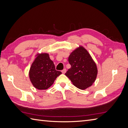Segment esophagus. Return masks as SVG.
I'll list each match as a JSON object with an SVG mask.
<instances>
[{
	"label": "esophagus",
	"instance_id": "34e87169",
	"mask_svg": "<svg viewBox=\"0 0 128 128\" xmlns=\"http://www.w3.org/2000/svg\"><path fill=\"white\" fill-rule=\"evenodd\" d=\"M62 74H65V73L66 72V69H64L63 70H62Z\"/></svg>",
	"mask_w": 128,
	"mask_h": 128
}]
</instances>
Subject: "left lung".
Masks as SVG:
<instances>
[{"instance_id":"obj_1","label":"left lung","mask_w":128,"mask_h":128,"mask_svg":"<svg viewBox=\"0 0 128 128\" xmlns=\"http://www.w3.org/2000/svg\"><path fill=\"white\" fill-rule=\"evenodd\" d=\"M71 68L66 75L77 88L85 90L91 86L97 75L96 64L86 49L82 46L76 49L68 58Z\"/></svg>"}]
</instances>
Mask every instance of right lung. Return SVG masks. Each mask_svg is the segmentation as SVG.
Segmentation results:
<instances>
[{"label":"right lung","instance_id":"right-lung-1","mask_svg":"<svg viewBox=\"0 0 128 128\" xmlns=\"http://www.w3.org/2000/svg\"><path fill=\"white\" fill-rule=\"evenodd\" d=\"M36 56L30 69V79L35 88L46 90L52 85L62 72L56 70L48 54H38Z\"/></svg>","mask_w":128,"mask_h":128}]
</instances>
